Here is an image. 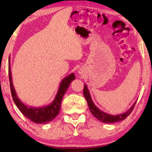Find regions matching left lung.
I'll use <instances>...</instances> for the list:
<instances>
[{
  "label": "left lung",
  "instance_id": "8db88e82",
  "mask_svg": "<svg viewBox=\"0 0 152 152\" xmlns=\"http://www.w3.org/2000/svg\"><path fill=\"white\" fill-rule=\"evenodd\" d=\"M83 93H84V95L86 99L87 104H88V108L90 109L91 113L93 114V115L95 118H96L97 120L104 122V123H115V122L122 121V120L126 119V117L132 113L137 101H135L133 105L126 111L121 114H118V115H112V114H109L102 111L98 107H96V105L95 104L92 98H91L90 92H89V90L86 84H84Z\"/></svg>",
  "mask_w": 152,
  "mask_h": 152
}]
</instances>
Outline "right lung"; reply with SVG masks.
Returning <instances> with one entry per match:
<instances>
[{"mask_svg": "<svg viewBox=\"0 0 152 152\" xmlns=\"http://www.w3.org/2000/svg\"><path fill=\"white\" fill-rule=\"evenodd\" d=\"M9 77L10 83V89H11L12 96L13 100L18 108L23 115L31 121L37 124H45L50 122L55 119L59 113L62 98L68 90L72 81L75 80V76L74 73H71L65 77L60 83L57 93L56 94L55 99L49 104L43 107H32L28 106L23 102L16 94L14 86L12 83V76L10 66V57H9Z\"/></svg>", "mask_w": 152, "mask_h": 152, "instance_id": "1", "label": "right lung"}]
</instances>
